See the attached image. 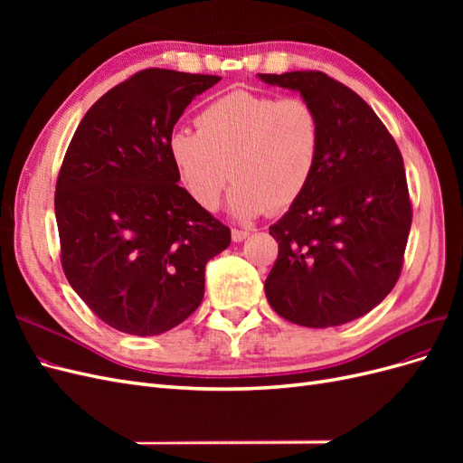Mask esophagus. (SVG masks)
Returning a JSON list of instances; mask_svg holds the SVG:
<instances>
[{
    "mask_svg": "<svg viewBox=\"0 0 463 463\" xmlns=\"http://www.w3.org/2000/svg\"><path fill=\"white\" fill-rule=\"evenodd\" d=\"M247 237H249V230H240V228H233V230H232V240H233L235 243H240V241L247 240Z\"/></svg>",
    "mask_w": 463,
    "mask_h": 463,
    "instance_id": "34e87169",
    "label": "esophagus"
}]
</instances>
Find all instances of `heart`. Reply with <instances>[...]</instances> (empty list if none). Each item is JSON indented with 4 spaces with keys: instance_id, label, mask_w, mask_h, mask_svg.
I'll use <instances>...</instances> for the list:
<instances>
[{
    "instance_id": "heart-1",
    "label": "heart",
    "mask_w": 463,
    "mask_h": 463,
    "mask_svg": "<svg viewBox=\"0 0 463 463\" xmlns=\"http://www.w3.org/2000/svg\"><path fill=\"white\" fill-rule=\"evenodd\" d=\"M197 133L175 131L167 141L181 185L203 210L220 206L230 177L235 216L278 214L309 187L320 158V118L301 96L278 98L232 90L194 119Z\"/></svg>"
}]
</instances>
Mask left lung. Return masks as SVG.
Wrapping results in <instances>:
<instances>
[{
	"label": "left lung",
	"mask_w": 463,
	"mask_h": 463,
	"mask_svg": "<svg viewBox=\"0 0 463 463\" xmlns=\"http://www.w3.org/2000/svg\"><path fill=\"white\" fill-rule=\"evenodd\" d=\"M259 77L299 90L322 133L309 187L270 226L278 259L266 299L293 325H345L381 303L402 274L411 228L403 158L373 108L340 80L322 71Z\"/></svg>",
	"instance_id": "1"
}]
</instances>
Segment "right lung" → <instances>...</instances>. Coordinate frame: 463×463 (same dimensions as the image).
I'll return each mask as SVG.
<instances>
[{"label": "right lung", "instance_id": "obj_1", "mask_svg": "<svg viewBox=\"0 0 463 463\" xmlns=\"http://www.w3.org/2000/svg\"><path fill=\"white\" fill-rule=\"evenodd\" d=\"M218 75L143 69L92 104L55 184L61 266L108 326L158 335L191 317L230 228L177 185L167 141Z\"/></svg>", "mask_w": 463, "mask_h": 463}]
</instances>
